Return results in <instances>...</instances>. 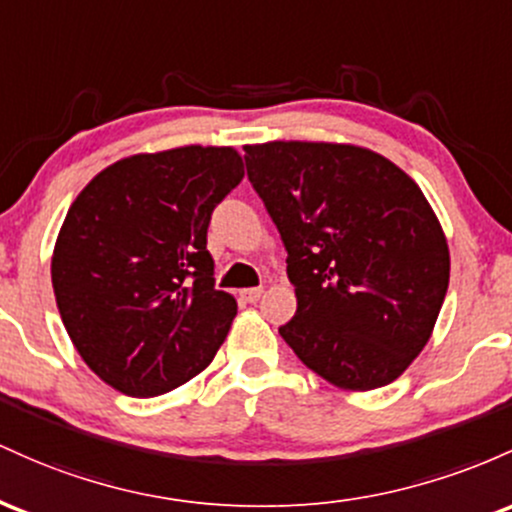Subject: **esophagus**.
Listing matches in <instances>:
<instances>
[{
    "label": "esophagus",
    "instance_id": "obj_1",
    "mask_svg": "<svg viewBox=\"0 0 512 512\" xmlns=\"http://www.w3.org/2000/svg\"><path fill=\"white\" fill-rule=\"evenodd\" d=\"M261 295H263V287H246V290L239 292L241 300L249 302V304H254V302L261 300Z\"/></svg>",
    "mask_w": 512,
    "mask_h": 512
}]
</instances>
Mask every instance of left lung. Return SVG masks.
Wrapping results in <instances>:
<instances>
[{"instance_id": "1", "label": "left lung", "mask_w": 512, "mask_h": 512, "mask_svg": "<svg viewBox=\"0 0 512 512\" xmlns=\"http://www.w3.org/2000/svg\"><path fill=\"white\" fill-rule=\"evenodd\" d=\"M244 152L295 285L297 312L280 336L336 387L394 382L428 343L450 283L426 195L363 147L266 142Z\"/></svg>"}]
</instances>
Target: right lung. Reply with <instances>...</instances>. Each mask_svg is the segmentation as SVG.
Here are the masks:
<instances>
[{
  "mask_svg": "<svg viewBox=\"0 0 512 512\" xmlns=\"http://www.w3.org/2000/svg\"><path fill=\"white\" fill-rule=\"evenodd\" d=\"M244 179L232 147L135 154L77 195L53 254L62 324L84 363L147 399L212 363L237 317L215 287L212 210Z\"/></svg>",
  "mask_w": 512,
  "mask_h": 512,
  "instance_id": "right-lung-1",
  "label": "right lung"
}]
</instances>
